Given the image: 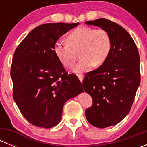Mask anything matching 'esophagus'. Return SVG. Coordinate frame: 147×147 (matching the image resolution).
<instances>
[{
  "label": "esophagus",
  "mask_w": 147,
  "mask_h": 147,
  "mask_svg": "<svg viewBox=\"0 0 147 147\" xmlns=\"http://www.w3.org/2000/svg\"><path fill=\"white\" fill-rule=\"evenodd\" d=\"M78 78H79L81 82H82L83 77H84V75H83L82 74H79V75H78Z\"/></svg>",
  "instance_id": "34e87169"
}]
</instances>
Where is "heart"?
Here are the masks:
<instances>
[{"instance_id":"1","label":"heart","mask_w":147,"mask_h":147,"mask_svg":"<svg viewBox=\"0 0 147 147\" xmlns=\"http://www.w3.org/2000/svg\"><path fill=\"white\" fill-rule=\"evenodd\" d=\"M111 48L110 35L106 30L80 26L69 32L67 42L57 41L54 51L62 64L67 68L73 66L80 52L81 60L74 67V71L80 73L103 65Z\"/></svg>"}]
</instances>
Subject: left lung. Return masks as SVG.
Returning <instances> with one entry per match:
<instances>
[{
    "label": "left lung",
    "instance_id": "left-lung-1",
    "mask_svg": "<svg viewBox=\"0 0 147 147\" xmlns=\"http://www.w3.org/2000/svg\"><path fill=\"white\" fill-rule=\"evenodd\" d=\"M85 23L106 30L112 41L106 62L85 74L82 81L93 100L86 118L92 125L105 128L120 122L131 109L140 84V57L131 35L119 24L105 18Z\"/></svg>",
    "mask_w": 147,
    "mask_h": 147
}]
</instances>
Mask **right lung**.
I'll return each instance as SVG.
<instances>
[{"instance_id": "add662e5", "label": "right lung", "mask_w": 147, "mask_h": 147, "mask_svg": "<svg viewBox=\"0 0 147 147\" xmlns=\"http://www.w3.org/2000/svg\"><path fill=\"white\" fill-rule=\"evenodd\" d=\"M78 24L40 25L15 50L10 69L13 97L32 125L47 129L56 126L65 102L83 92L77 75L66 72L54 51L57 40Z\"/></svg>"}]
</instances>
